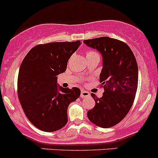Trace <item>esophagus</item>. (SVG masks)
Instances as JSON below:
<instances>
[{
	"label": "esophagus",
	"instance_id": "obj_1",
	"mask_svg": "<svg viewBox=\"0 0 158 158\" xmlns=\"http://www.w3.org/2000/svg\"><path fill=\"white\" fill-rule=\"evenodd\" d=\"M90 96V93L85 90H81V98H86V97H89Z\"/></svg>",
	"mask_w": 158,
	"mask_h": 158
}]
</instances>
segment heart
Wrapping results in <instances>:
<instances>
[{"instance_id":"obj_1","label":"heart","mask_w":158,"mask_h":158,"mask_svg":"<svg viewBox=\"0 0 158 158\" xmlns=\"http://www.w3.org/2000/svg\"><path fill=\"white\" fill-rule=\"evenodd\" d=\"M92 55H98V54H97L96 52L91 51V50H90V51H87V53H86V57L92 56Z\"/></svg>"}]
</instances>
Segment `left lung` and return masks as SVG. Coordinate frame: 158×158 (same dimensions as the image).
Segmentation results:
<instances>
[{
	"label": "left lung",
	"instance_id": "left-lung-1",
	"mask_svg": "<svg viewBox=\"0 0 158 158\" xmlns=\"http://www.w3.org/2000/svg\"><path fill=\"white\" fill-rule=\"evenodd\" d=\"M88 47L95 48L103 58L100 74L103 97L95 100V106L87 112L89 120L101 128L118 124L131 109L138 87V64L127 44L110 37L84 40Z\"/></svg>",
	"mask_w": 158,
	"mask_h": 158
}]
</instances>
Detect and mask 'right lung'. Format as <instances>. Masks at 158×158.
<instances>
[{
	"mask_svg": "<svg viewBox=\"0 0 158 158\" xmlns=\"http://www.w3.org/2000/svg\"><path fill=\"white\" fill-rule=\"evenodd\" d=\"M81 43L38 45L27 53L19 68L17 91L30 123L44 131L61 129L68 123V107L81 95L77 87L63 88L57 76L64 72L68 59Z\"/></svg>",
	"mask_w": 158,
	"mask_h": 158,
	"instance_id": "obj_1",
	"label": "right lung"
}]
</instances>
